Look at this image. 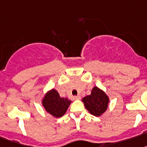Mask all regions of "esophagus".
Instances as JSON below:
<instances>
[{
	"instance_id": "1",
	"label": "esophagus",
	"mask_w": 147,
	"mask_h": 147,
	"mask_svg": "<svg viewBox=\"0 0 147 147\" xmlns=\"http://www.w3.org/2000/svg\"><path fill=\"white\" fill-rule=\"evenodd\" d=\"M73 99H74V100H80V99H81V96H73Z\"/></svg>"
}]
</instances>
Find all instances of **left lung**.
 Returning <instances> with one entry per match:
<instances>
[{
    "instance_id": "8db88e82",
    "label": "left lung",
    "mask_w": 147,
    "mask_h": 147,
    "mask_svg": "<svg viewBox=\"0 0 147 147\" xmlns=\"http://www.w3.org/2000/svg\"><path fill=\"white\" fill-rule=\"evenodd\" d=\"M109 99L106 93L97 87H94L91 94L82 99L85 108L90 114L100 116L107 111Z\"/></svg>"
}]
</instances>
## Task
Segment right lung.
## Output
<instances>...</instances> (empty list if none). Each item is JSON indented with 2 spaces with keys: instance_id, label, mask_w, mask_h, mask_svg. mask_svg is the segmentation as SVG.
Returning a JSON list of instances; mask_svg holds the SVG:
<instances>
[{
  "instance_id": "add662e5",
  "label": "right lung",
  "mask_w": 147,
  "mask_h": 147,
  "mask_svg": "<svg viewBox=\"0 0 147 147\" xmlns=\"http://www.w3.org/2000/svg\"><path fill=\"white\" fill-rule=\"evenodd\" d=\"M71 102L68 98L60 97L57 90L52 89L44 96L42 105L49 114L55 118H60L66 113Z\"/></svg>"
}]
</instances>
